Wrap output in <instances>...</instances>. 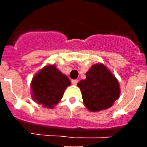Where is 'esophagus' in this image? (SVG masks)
I'll return each instance as SVG.
<instances>
[{
    "mask_svg": "<svg viewBox=\"0 0 147 147\" xmlns=\"http://www.w3.org/2000/svg\"><path fill=\"white\" fill-rule=\"evenodd\" d=\"M71 83H72L73 85H76V84H77V83H78V80H73L72 81H71Z\"/></svg>",
    "mask_w": 147,
    "mask_h": 147,
    "instance_id": "1",
    "label": "esophagus"
}]
</instances>
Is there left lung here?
<instances>
[{"instance_id":"obj_1","label":"left lung","mask_w":147,"mask_h":147,"mask_svg":"<svg viewBox=\"0 0 147 147\" xmlns=\"http://www.w3.org/2000/svg\"><path fill=\"white\" fill-rule=\"evenodd\" d=\"M77 85L82 94L83 102L91 112L110 108L120 96L119 81L102 63L93 65L86 73V79Z\"/></svg>"}]
</instances>
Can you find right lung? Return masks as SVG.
Returning a JSON list of instances; mask_svg holds the SVG:
<instances>
[{"instance_id":"1","label":"right lung","mask_w":147,"mask_h":147,"mask_svg":"<svg viewBox=\"0 0 147 147\" xmlns=\"http://www.w3.org/2000/svg\"><path fill=\"white\" fill-rule=\"evenodd\" d=\"M71 81L54 65H47L35 74L31 82L32 97L42 107L53 109L62 99Z\"/></svg>"}]
</instances>
